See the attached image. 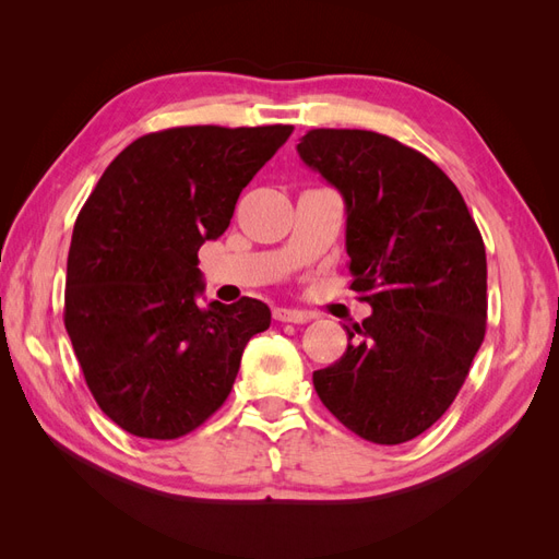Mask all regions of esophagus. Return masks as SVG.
I'll return each mask as SVG.
<instances>
[{
	"instance_id": "1",
	"label": "esophagus",
	"mask_w": 559,
	"mask_h": 559,
	"mask_svg": "<svg viewBox=\"0 0 559 559\" xmlns=\"http://www.w3.org/2000/svg\"><path fill=\"white\" fill-rule=\"evenodd\" d=\"M273 317L277 321H286V324H308L310 319H314L312 312L306 310H289V308H275Z\"/></svg>"
}]
</instances>
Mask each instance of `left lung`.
<instances>
[{"label": "left lung", "mask_w": 559, "mask_h": 559, "mask_svg": "<svg viewBox=\"0 0 559 559\" xmlns=\"http://www.w3.org/2000/svg\"><path fill=\"white\" fill-rule=\"evenodd\" d=\"M298 154L345 200L349 289L373 308L347 329L343 357L314 370V389L364 441H413L450 408L483 345V235L441 167L386 134L317 128Z\"/></svg>", "instance_id": "left-lung-1"}]
</instances>
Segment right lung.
<instances>
[{
	"label": "right lung",
	"mask_w": 559,
	"mask_h": 559,
	"mask_svg": "<svg viewBox=\"0 0 559 559\" xmlns=\"http://www.w3.org/2000/svg\"><path fill=\"white\" fill-rule=\"evenodd\" d=\"M294 126H183L118 154L81 207L67 257L64 329L103 413L123 431L173 441L228 399L257 298L202 294L198 249L228 228L245 186Z\"/></svg>",
	"instance_id": "right-lung-1"
}]
</instances>
